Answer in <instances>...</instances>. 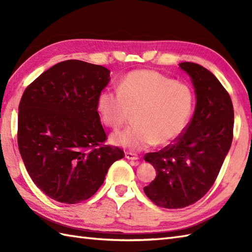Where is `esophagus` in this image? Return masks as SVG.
<instances>
[{
    "label": "esophagus",
    "instance_id": "obj_1",
    "mask_svg": "<svg viewBox=\"0 0 252 252\" xmlns=\"http://www.w3.org/2000/svg\"><path fill=\"white\" fill-rule=\"evenodd\" d=\"M126 158L129 159V160H137L138 159L137 155L134 154V153H132V152H126Z\"/></svg>",
    "mask_w": 252,
    "mask_h": 252
}]
</instances>
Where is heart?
<instances>
[{"mask_svg": "<svg viewBox=\"0 0 252 252\" xmlns=\"http://www.w3.org/2000/svg\"><path fill=\"white\" fill-rule=\"evenodd\" d=\"M194 93L186 83L174 81L155 70H133L117 85V92L99 93L96 110L101 123L118 130L135 112V126L110 137L116 146L144 151L176 140L189 123Z\"/></svg>", "mask_w": 252, "mask_h": 252, "instance_id": "1", "label": "heart"}]
</instances>
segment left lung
Listing matches in <instances>:
<instances>
[{
	"instance_id": "8db88e82",
	"label": "left lung",
	"mask_w": 252,
	"mask_h": 252,
	"mask_svg": "<svg viewBox=\"0 0 252 252\" xmlns=\"http://www.w3.org/2000/svg\"><path fill=\"white\" fill-rule=\"evenodd\" d=\"M180 67L194 84V116L176 140L144 156L157 171L144 191L155 205L167 209L190 206L207 194L233 141L234 108L227 91L215 74L198 63L186 62Z\"/></svg>"
}]
</instances>
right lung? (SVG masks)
Instances as JSON below:
<instances>
[{
	"instance_id": "obj_1",
	"label": "right lung",
	"mask_w": 252,
	"mask_h": 252,
	"mask_svg": "<svg viewBox=\"0 0 252 252\" xmlns=\"http://www.w3.org/2000/svg\"><path fill=\"white\" fill-rule=\"evenodd\" d=\"M108 82L107 68L69 60L47 69L21 96L19 153L32 181L52 199L68 205L89 199L110 165L125 157L121 148L105 145L96 110Z\"/></svg>"
}]
</instances>
